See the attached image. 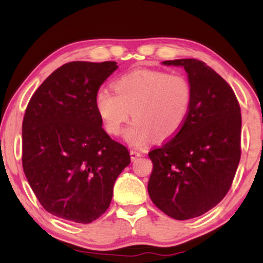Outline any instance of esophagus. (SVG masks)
<instances>
[{"label":"esophagus","mask_w":263,"mask_h":263,"mask_svg":"<svg viewBox=\"0 0 263 263\" xmlns=\"http://www.w3.org/2000/svg\"><path fill=\"white\" fill-rule=\"evenodd\" d=\"M141 156H142V153L140 152L139 149H135V148L130 149V158H132V160H136V159H138V158H140Z\"/></svg>","instance_id":"esophagus-1"}]
</instances>
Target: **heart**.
I'll list each match as a JSON object with an SVG mask.
<instances>
[{"mask_svg": "<svg viewBox=\"0 0 263 263\" xmlns=\"http://www.w3.org/2000/svg\"><path fill=\"white\" fill-rule=\"evenodd\" d=\"M114 92L100 88L96 107L104 127L111 135H120L130 117L124 139L133 146H142L156 135L166 140L177 134L189 116L193 87L181 73L135 69L114 82Z\"/></svg>", "mask_w": 263, "mask_h": 263, "instance_id": "obj_1", "label": "heart"}]
</instances>
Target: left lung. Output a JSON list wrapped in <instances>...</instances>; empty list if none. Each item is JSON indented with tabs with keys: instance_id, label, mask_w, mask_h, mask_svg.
<instances>
[{
	"instance_id": "left-lung-1",
	"label": "left lung",
	"mask_w": 263,
	"mask_h": 263,
	"mask_svg": "<svg viewBox=\"0 0 263 263\" xmlns=\"http://www.w3.org/2000/svg\"><path fill=\"white\" fill-rule=\"evenodd\" d=\"M163 64L184 68L193 103L181 130L148 153L153 171L147 188L160 211L186 220L212 210L228 194L240 159L242 116L232 88L202 61Z\"/></svg>"
}]
</instances>
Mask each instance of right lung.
<instances>
[{"label":"right lung","mask_w":263,"mask_h":263,"mask_svg":"<svg viewBox=\"0 0 263 263\" xmlns=\"http://www.w3.org/2000/svg\"><path fill=\"white\" fill-rule=\"evenodd\" d=\"M116 62L74 61L39 86L23 122V167L45 211L80 224L109 208L114 184L130 164L127 147L102 128L96 95Z\"/></svg>","instance_id":"add662e5"}]
</instances>
